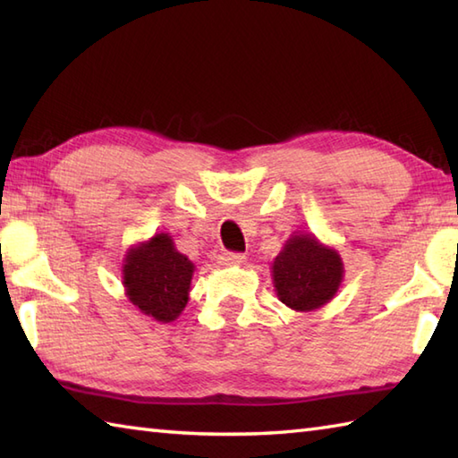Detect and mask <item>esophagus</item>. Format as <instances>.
<instances>
[{"label":"esophagus","mask_w":458,"mask_h":458,"mask_svg":"<svg viewBox=\"0 0 458 458\" xmlns=\"http://www.w3.org/2000/svg\"><path fill=\"white\" fill-rule=\"evenodd\" d=\"M244 259H246L244 254H232V251H226V254L220 256V264L222 266H240Z\"/></svg>","instance_id":"34e87169"}]
</instances>
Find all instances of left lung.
Returning a JSON list of instances; mask_svg holds the SVG:
<instances>
[{"label":"left lung","instance_id":"8db88e82","mask_svg":"<svg viewBox=\"0 0 458 458\" xmlns=\"http://www.w3.org/2000/svg\"><path fill=\"white\" fill-rule=\"evenodd\" d=\"M344 264L338 250L310 232L291 236L271 264L277 299L297 313H310L335 299Z\"/></svg>","mask_w":458,"mask_h":458}]
</instances>
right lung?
<instances>
[{
  "label": "right lung",
  "mask_w": 458,
  "mask_h": 458,
  "mask_svg": "<svg viewBox=\"0 0 458 458\" xmlns=\"http://www.w3.org/2000/svg\"><path fill=\"white\" fill-rule=\"evenodd\" d=\"M192 274L194 264L165 232L133 244L122 264L125 297L157 323H171L187 307Z\"/></svg>",
  "instance_id": "right-lung-1"
}]
</instances>
